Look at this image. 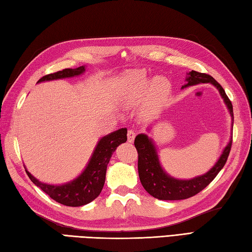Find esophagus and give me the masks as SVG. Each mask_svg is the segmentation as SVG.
Masks as SVG:
<instances>
[{"label": "esophagus", "instance_id": "esophagus-1", "mask_svg": "<svg viewBox=\"0 0 252 252\" xmlns=\"http://www.w3.org/2000/svg\"><path fill=\"white\" fill-rule=\"evenodd\" d=\"M136 130L135 129H129L127 132V139H128V142H133V140H135V137H136Z\"/></svg>", "mask_w": 252, "mask_h": 252}]
</instances>
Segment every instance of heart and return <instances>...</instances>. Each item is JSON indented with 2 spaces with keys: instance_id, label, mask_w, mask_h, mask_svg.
I'll use <instances>...</instances> for the list:
<instances>
[{
  "instance_id": "b5f03b06",
  "label": "heart",
  "mask_w": 252,
  "mask_h": 252,
  "mask_svg": "<svg viewBox=\"0 0 252 252\" xmlns=\"http://www.w3.org/2000/svg\"><path fill=\"white\" fill-rule=\"evenodd\" d=\"M168 91L169 84L163 77L151 80L146 71L132 70L125 77L120 100L126 106H135L146 99L143 106L146 112H150L165 99Z\"/></svg>"
}]
</instances>
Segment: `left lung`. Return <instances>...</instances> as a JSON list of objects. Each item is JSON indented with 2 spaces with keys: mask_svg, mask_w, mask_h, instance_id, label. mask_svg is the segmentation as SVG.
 <instances>
[{
  "mask_svg": "<svg viewBox=\"0 0 252 252\" xmlns=\"http://www.w3.org/2000/svg\"><path fill=\"white\" fill-rule=\"evenodd\" d=\"M187 75L186 84L182 87V89L199 84L213 85L219 90L225 105L227 106L230 117H232L233 126V105L222 86L208 74L191 70ZM232 139L233 137H230L219 160L207 173L190 179H178L168 175L164 171L160 160H158L157 147L153 139L148 137L146 133H139L135 138V147L138 151V173H139L141 185L148 193H150L152 197L158 200H183L190 198L207 187L223 168L227 161L230 148H232Z\"/></svg>",
  "mask_w": 252,
  "mask_h": 252,
  "instance_id": "left-lung-1",
  "label": "left lung"
}]
</instances>
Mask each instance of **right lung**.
<instances>
[{
  "label": "right lung",
  "instance_id": "add662e5",
  "mask_svg": "<svg viewBox=\"0 0 252 252\" xmlns=\"http://www.w3.org/2000/svg\"><path fill=\"white\" fill-rule=\"evenodd\" d=\"M86 71V66H79L77 68H65L63 70L56 71L53 74L43 76L38 80L37 84L44 81L59 80L64 78L77 77ZM127 140V128H121L109 135L102 137L97 141L90 160L87 164L86 168L78 177L73 181L61 185H51L40 182L30 174L27 168L26 173L32 179V182L39 187L41 190L49 194L50 198L55 200L61 204L67 207H81L99 196L102 188L104 186L106 167L109 164L112 155L116 148Z\"/></svg>",
  "mask_w": 252,
  "mask_h": 252
}]
</instances>
